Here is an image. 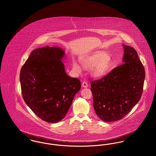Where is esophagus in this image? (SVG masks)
I'll return each mask as SVG.
<instances>
[{
  "instance_id": "1",
  "label": "esophagus",
  "mask_w": 156,
  "mask_h": 156,
  "mask_svg": "<svg viewBox=\"0 0 156 156\" xmlns=\"http://www.w3.org/2000/svg\"><path fill=\"white\" fill-rule=\"evenodd\" d=\"M82 86L83 87V88H87L88 87V84L87 82L84 81L82 82Z\"/></svg>"
}]
</instances>
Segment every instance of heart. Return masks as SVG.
Returning a JSON list of instances; mask_svg holds the SVG:
<instances>
[{
  "mask_svg": "<svg viewBox=\"0 0 156 156\" xmlns=\"http://www.w3.org/2000/svg\"><path fill=\"white\" fill-rule=\"evenodd\" d=\"M82 65L85 69H92L94 77L99 78L106 74L111 67V61L108 55L104 52H96L87 57L82 62ZM73 70L80 73L81 69L78 65L74 62L73 66Z\"/></svg>",
  "mask_w": 156,
  "mask_h": 156,
  "instance_id": "obj_1",
  "label": "heart"
}]
</instances>
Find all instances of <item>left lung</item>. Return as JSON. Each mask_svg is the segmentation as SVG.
Returning a JSON list of instances; mask_svg holds the SVG:
<instances>
[{"mask_svg": "<svg viewBox=\"0 0 156 156\" xmlns=\"http://www.w3.org/2000/svg\"><path fill=\"white\" fill-rule=\"evenodd\" d=\"M122 45L124 64L102 78L90 82L95 111L106 122L125 116L139 101L143 93L144 68L135 49Z\"/></svg>", "mask_w": 156, "mask_h": 156, "instance_id": "1", "label": "left lung"}]
</instances>
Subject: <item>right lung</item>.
Here are the masks:
<instances>
[{
	"mask_svg": "<svg viewBox=\"0 0 156 156\" xmlns=\"http://www.w3.org/2000/svg\"><path fill=\"white\" fill-rule=\"evenodd\" d=\"M64 54L59 47L35 49L20 70L24 102L38 118L49 123L65 117L81 87L80 80L66 74L61 61Z\"/></svg>",
	"mask_w": 156,
	"mask_h": 156,
	"instance_id": "1",
	"label": "right lung"
}]
</instances>
